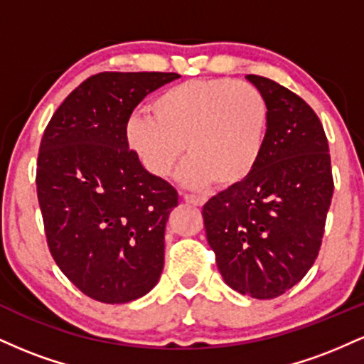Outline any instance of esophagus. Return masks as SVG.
<instances>
[{
  "mask_svg": "<svg viewBox=\"0 0 364 364\" xmlns=\"http://www.w3.org/2000/svg\"><path fill=\"white\" fill-rule=\"evenodd\" d=\"M185 202L186 203H191V205H195V207H202L203 203L207 202V198L205 196H200V195H185Z\"/></svg>",
  "mask_w": 364,
  "mask_h": 364,
  "instance_id": "esophagus-1",
  "label": "esophagus"
}]
</instances>
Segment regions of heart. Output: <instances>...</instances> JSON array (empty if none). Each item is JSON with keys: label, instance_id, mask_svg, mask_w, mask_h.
Wrapping results in <instances>:
<instances>
[{"label": "heart", "instance_id": "1", "mask_svg": "<svg viewBox=\"0 0 364 364\" xmlns=\"http://www.w3.org/2000/svg\"><path fill=\"white\" fill-rule=\"evenodd\" d=\"M147 114L132 116L127 141L147 173L168 178L185 154L181 179L232 186L252 174L269 127V104L248 82L190 80L161 92Z\"/></svg>", "mask_w": 364, "mask_h": 364}]
</instances>
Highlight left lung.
I'll return each instance as SVG.
<instances>
[{
  "label": "left lung",
  "mask_w": 364,
  "mask_h": 364,
  "mask_svg": "<svg viewBox=\"0 0 364 364\" xmlns=\"http://www.w3.org/2000/svg\"><path fill=\"white\" fill-rule=\"evenodd\" d=\"M269 104L265 145L248 178L203 205L207 241L229 287L272 299L318 257L333 179L318 116L270 78L246 75Z\"/></svg>",
  "instance_id": "left-lung-1"
}]
</instances>
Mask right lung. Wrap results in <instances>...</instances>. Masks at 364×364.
I'll return each mask as SVG.
<instances>
[{
	"mask_svg": "<svg viewBox=\"0 0 364 364\" xmlns=\"http://www.w3.org/2000/svg\"><path fill=\"white\" fill-rule=\"evenodd\" d=\"M178 73L92 75L44 129L37 198L49 252L83 294L119 304L145 296L164 267L178 191L129 150L127 124L144 97Z\"/></svg>",
	"mask_w": 364,
	"mask_h": 364,
	"instance_id": "add662e5",
	"label": "right lung"
}]
</instances>
